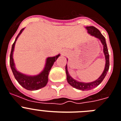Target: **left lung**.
I'll return each mask as SVG.
<instances>
[{
  "instance_id": "1",
  "label": "left lung",
  "mask_w": 121,
  "mask_h": 121,
  "mask_svg": "<svg viewBox=\"0 0 121 121\" xmlns=\"http://www.w3.org/2000/svg\"><path fill=\"white\" fill-rule=\"evenodd\" d=\"M86 29L88 30V32L90 34H91L92 36H94L95 38L99 39L101 43H102L103 46H104V52L105 56V60H106V63H105V69L104 72H103L102 74L100 75L99 78L97 80H96L94 82H92L91 83H83V82H79L78 81L75 80L73 79L70 75H69V73H68V69H67V65L66 66V73L67 76V81H68V83L73 86V88H76L77 90H82V91H88V90H90L91 89H93L95 87L99 85L100 83L103 81V80L104 79L105 77L107 75V72L108 71L109 66H110V61H109V53L108 51V48H107V44H106L105 38L101 34L100 31L95 27L93 26H89V27H86Z\"/></svg>"
}]
</instances>
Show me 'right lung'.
<instances>
[{"mask_svg": "<svg viewBox=\"0 0 121 121\" xmlns=\"http://www.w3.org/2000/svg\"><path fill=\"white\" fill-rule=\"evenodd\" d=\"M23 30H24V29H22L20 31L19 33L18 34V35L17 36L14 43L12 45V48H11V51L10 56V67H11L14 77L16 79V80L17 81V82L22 86L24 87V88H26V90H27L35 91V90H37L40 89V88H43L47 85L48 82V75H49L50 69L53 66L54 62L56 60V59L60 56V55H58L53 56V57L48 58L44 69L43 70L41 73H39L38 75H36V76H28V75H24V74L19 72L18 71H17L15 66H14V61H13V50H14L16 41L17 39L19 36L20 35V34L22 33Z\"/></svg>", "mask_w": 121, "mask_h": 121, "instance_id": "right-lung-1", "label": "right lung"}]
</instances>
